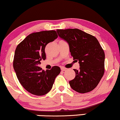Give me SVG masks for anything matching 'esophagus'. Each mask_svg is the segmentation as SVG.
<instances>
[{"label": "esophagus", "mask_w": 120, "mask_h": 120, "mask_svg": "<svg viewBox=\"0 0 120 120\" xmlns=\"http://www.w3.org/2000/svg\"><path fill=\"white\" fill-rule=\"evenodd\" d=\"M66 68H64V67H61V70L62 71H65V70H66Z\"/></svg>", "instance_id": "obj_1"}]
</instances>
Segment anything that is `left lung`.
Segmentation results:
<instances>
[{
	"instance_id": "left-lung-1",
	"label": "left lung",
	"mask_w": 120,
	"mask_h": 120,
	"mask_svg": "<svg viewBox=\"0 0 120 120\" xmlns=\"http://www.w3.org/2000/svg\"><path fill=\"white\" fill-rule=\"evenodd\" d=\"M58 35L68 43L73 60L79 61V70L69 81L71 87L80 93L92 91L104 73L105 53L94 36L79 29L57 30Z\"/></svg>"
}]
</instances>
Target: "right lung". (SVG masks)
Listing matches in <instances>:
<instances>
[{
  "label": "right lung",
  "mask_w": 120,
  "mask_h": 120,
  "mask_svg": "<svg viewBox=\"0 0 120 120\" xmlns=\"http://www.w3.org/2000/svg\"><path fill=\"white\" fill-rule=\"evenodd\" d=\"M56 32L44 31L27 36L17 46L14 66L18 79L26 90L36 96H43L52 89L55 78L60 73V67L54 66L44 71L39 67L46 59L47 44L57 38Z\"/></svg>",
  "instance_id": "right-lung-1"
}]
</instances>
